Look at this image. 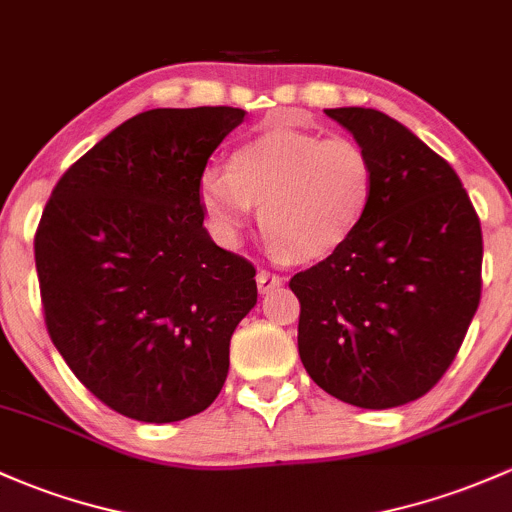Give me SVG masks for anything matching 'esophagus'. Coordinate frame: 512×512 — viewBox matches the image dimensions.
Segmentation results:
<instances>
[{"instance_id": "esophagus-1", "label": "esophagus", "mask_w": 512, "mask_h": 512, "mask_svg": "<svg viewBox=\"0 0 512 512\" xmlns=\"http://www.w3.org/2000/svg\"><path fill=\"white\" fill-rule=\"evenodd\" d=\"M256 283H258V290H261V293H271V290H276L278 285H283V278L276 276V273H271V271H258Z\"/></svg>"}]
</instances>
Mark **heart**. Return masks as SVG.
I'll use <instances>...</instances> for the list:
<instances>
[{"mask_svg": "<svg viewBox=\"0 0 512 512\" xmlns=\"http://www.w3.org/2000/svg\"><path fill=\"white\" fill-rule=\"evenodd\" d=\"M373 188L371 156L354 139L273 124L234 148L227 173L202 175L200 202L222 241H236L256 207L280 258L317 263L359 232Z\"/></svg>", "mask_w": 512, "mask_h": 512, "instance_id": "obj_1", "label": "heart"}]
</instances>
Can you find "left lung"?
I'll return each mask as SVG.
<instances>
[{"mask_svg": "<svg viewBox=\"0 0 512 512\" xmlns=\"http://www.w3.org/2000/svg\"><path fill=\"white\" fill-rule=\"evenodd\" d=\"M371 156L361 229L290 278L298 351L322 390L366 410L422 398L452 366L481 300L483 236L459 175L388 114L324 109Z\"/></svg>", "mask_w": 512, "mask_h": 512, "instance_id": "left-lung-1", "label": "left lung"}]
</instances>
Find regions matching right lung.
Wrapping results in <instances>:
<instances>
[{"instance_id": "right-lung-1", "label": "right lung", "mask_w": 512, "mask_h": 512, "mask_svg": "<svg viewBox=\"0 0 512 512\" xmlns=\"http://www.w3.org/2000/svg\"><path fill=\"white\" fill-rule=\"evenodd\" d=\"M244 109H148L58 180L34 256L46 329L78 381L119 415L178 422L227 381L256 268L202 227L207 158Z\"/></svg>"}]
</instances>
